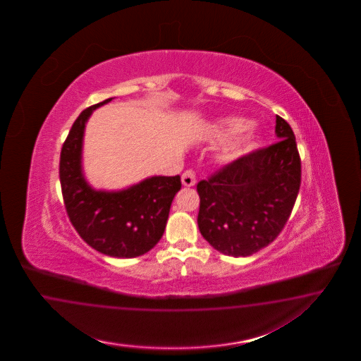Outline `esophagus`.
<instances>
[{
    "instance_id": "esophagus-1",
    "label": "esophagus",
    "mask_w": 361,
    "mask_h": 361,
    "mask_svg": "<svg viewBox=\"0 0 361 361\" xmlns=\"http://www.w3.org/2000/svg\"><path fill=\"white\" fill-rule=\"evenodd\" d=\"M181 183L184 186H193L196 184V175L193 171H186L181 176Z\"/></svg>"
}]
</instances>
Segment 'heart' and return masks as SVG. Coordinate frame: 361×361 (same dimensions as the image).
<instances>
[{
    "mask_svg": "<svg viewBox=\"0 0 361 361\" xmlns=\"http://www.w3.org/2000/svg\"><path fill=\"white\" fill-rule=\"evenodd\" d=\"M247 126H249V121H245V119L228 118L219 123L217 126V132L222 136H234L240 131L246 130ZM255 142H257V136L254 132H241L238 135V137L230 144L229 148L222 153L221 160L226 164L238 160L243 154L252 151Z\"/></svg>",
    "mask_w": 361,
    "mask_h": 361,
    "instance_id": "obj_1",
    "label": "heart"
}]
</instances>
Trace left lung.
I'll return each mask as SVG.
<instances>
[{"label": "left lung", "mask_w": 361, "mask_h": 361, "mask_svg": "<svg viewBox=\"0 0 361 361\" xmlns=\"http://www.w3.org/2000/svg\"><path fill=\"white\" fill-rule=\"evenodd\" d=\"M279 142L246 154L197 185L202 237L219 252L249 257L287 222L300 186V157L290 124L276 116Z\"/></svg>", "instance_id": "8db88e82"}]
</instances>
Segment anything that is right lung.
Wrapping results in <instances>:
<instances>
[{
  "label": "right lung",
  "mask_w": 361,
  "mask_h": 361,
  "mask_svg": "<svg viewBox=\"0 0 361 361\" xmlns=\"http://www.w3.org/2000/svg\"><path fill=\"white\" fill-rule=\"evenodd\" d=\"M106 99L82 111L61 152L59 180L71 224L87 245L114 258H135L149 252L164 234L180 176H152L118 189H95L83 171V139L90 116Z\"/></svg>",
  "instance_id": "add662e5"
}]
</instances>
